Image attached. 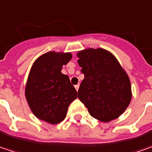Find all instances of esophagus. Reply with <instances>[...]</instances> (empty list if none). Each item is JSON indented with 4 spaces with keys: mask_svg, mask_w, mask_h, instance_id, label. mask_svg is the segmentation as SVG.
I'll return each mask as SVG.
<instances>
[{
    "mask_svg": "<svg viewBox=\"0 0 152 152\" xmlns=\"http://www.w3.org/2000/svg\"><path fill=\"white\" fill-rule=\"evenodd\" d=\"M79 86H80V85L79 84H77L75 86V88H76V90L77 91H78V89H79Z\"/></svg>",
    "mask_w": 152,
    "mask_h": 152,
    "instance_id": "1",
    "label": "esophagus"
}]
</instances>
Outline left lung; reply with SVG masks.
<instances>
[{
    "label": "left lung",
    "mask_w": 152,
    "mask_h": 152,
    "mask_svg": "<svg viewBox=\"0 0 152 152\" xmlns=\"http://www.w3.org/2000/svg\"><path fill=\"white\" fill-rule=\"evenodd\" d=\"M77 56L85 76L78 90L79 100L96 119L107 122L117 118L132 99L126 73L115 56L104 49H86Z\"/></svg>",
    "instance_id": "1"
}]
</instances>
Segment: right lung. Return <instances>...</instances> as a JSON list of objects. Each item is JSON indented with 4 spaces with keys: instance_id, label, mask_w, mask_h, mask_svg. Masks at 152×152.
Returning a JSON list of instances; mask_svg holds the SVG:
<instances>
[{
    "instance_id": "obj_1",
    "label": "right lung",
    "mask_w": 152,
    "mask_h": 152,
    "mask_svg": "<svg viewBox=\"0 0 152 152\" xmlns=\"http://www.w3.org/2000/svg\"><path fill=\"white\" fill-rule=\"evenodd\" d=\"M70 53L50 51L33 64L26 86V97L37 118L50 124L65 119L68 106L77 98V92L66 75L63 65L72 59Z\"/></svg>"
}]
</instances>
